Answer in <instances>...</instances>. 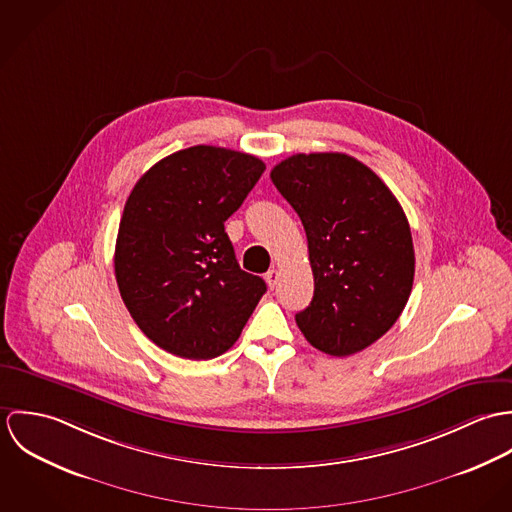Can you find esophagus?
<instances>
[{"label": "esophagus", "mask_w": 512, "mask_h": 512, "mask_svg": "<svg viewBox=\"0 0 512 512\" xmlns=\"http://www.w3.org/2000/svg\"><path fill=\"white\" fill-rule=\"evenodd\" d=\"M278 280H280V272H278V270H270V272L266 274V282H268V286H270L272 290L276 288Z\"/></svg>", "instance_id": "obj_1"}]
</instances>
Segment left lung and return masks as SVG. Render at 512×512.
I'll list each match as a JSON object with an SVG mask.
<instances>
[{"mask_svg": "<svg viewBox=\"0 0 512 512\" xmlns=\"http://www.w3.org/2000/svg\"><path fill=\"white\" fill-rule=\"evenodd\" d=\"M270 177L307 236L315 290L295 313L297 327L331 357L363 351L396 323L412 292L416 258L400 203L347 153H295Z\"/></svg>", "mask_w": 512, "mask_h": 512, "instance_id": "8db88e82", "label": "left lung"}]
</instances>
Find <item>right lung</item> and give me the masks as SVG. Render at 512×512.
<instances>
[{"instance_id":"add662e5","label":"right lung","mask_w":512,"mask_h":512,"mask_svg":"<svg viewBox=\"0 0 512 512\" xmlns=\"http://www.w3.org/2000/svg\"><path fill=\"white\" fill-rule=\"evenodd\" d=\"M264 169L242 151L193 146L157 161L132 189L114 272L130 315L163 351L219 357L266 293L262 278L240 270L224 232Z\"/></svg>"}]
</instances>
